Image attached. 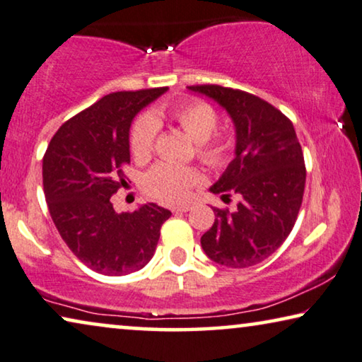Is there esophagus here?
I'll list each match as a JSON object with an SVG mask.
<instances>
[{
  "instance_id": "34e87169",
  "label": "esophagus",
  "mask_w": 362,
  "mask_h": 362,
  "mask_svg": "<svg viewBox=\"0 0 362 362\" xmlns=\"http://www.w3.org/2000/svg\"><path fill=\"white\" fill-rule=\"evenodd\" d=\"M190 205H182V206H172V211L174 213H185V211H188L190 210Z\"/></svg>"
}]
</instances>
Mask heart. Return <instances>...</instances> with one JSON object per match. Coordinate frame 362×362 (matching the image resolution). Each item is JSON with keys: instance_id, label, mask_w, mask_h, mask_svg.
<instances>
[{"instance_id": "obj_1", "label": "heart", "mask_w": 362, "mask_h": 362, "mask_svg": "<svg viewBox=\"0 0 362 362\" xmlns=\"http://www.w3.org/2000/svg\"><path fill=\"white\" fill-rule=\"evenodd\" d=\"M170 116L180 128L198 144V156L211 167L225 165L230 159V142L223 136H213L218 128V115L210 105L192 100L175 106L167 113L157 111L136 119L131 129V152L137 160H146L156 144L160 116ZM202 182L200 172L190 167H180L170 162H160L147 172L144 188L151 197L165 203H180L190 197L192 188Z\"/></svg>"}]
</instances>
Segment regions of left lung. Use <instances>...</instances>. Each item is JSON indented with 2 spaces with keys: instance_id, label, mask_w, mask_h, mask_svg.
Returning <instances> with one entry per match:
<instances>
[{
  "instance_id": "obj_1",
  "label": "left lung",
  "mask_w": 362,
  "mask_h": 362,
  "mask_svg": "<svg viewBox=\"0 0 362 362\" xmlns=\"http://www.w3.org/2000/svg\"><path fill=\"white\" fill-rule=\"evenodd\" d=\"M188 90L223 106L236 129V156L210 190L223 197L234 192L241 202L234 211L213 210L215 223L202 236V247L221 266H256L281 247L302 206L307 170L293 124L247 91L220 85Z\"/></svg>"
}]
</instances>
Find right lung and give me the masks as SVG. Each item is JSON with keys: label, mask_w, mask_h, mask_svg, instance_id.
<instances>
[{"label": "right lung", "mask_w": 362, "mask_h": 362, "mask_svg": "<svg viewBox=\"0 0 362 362\" xmlns=\"http://www.w3.org/2000/svg\"><path fill=\"white\" fill-rule=\"evenodd\" d=\"M167 86L116 91L60 126L42 159L45 202L65 244L86 267L126 276L151 261L172 213L156 203L116 213L111 197L128 185L129 128Z\"/></svg>", "instance_id": "right-lung-1"}]
</instances>
